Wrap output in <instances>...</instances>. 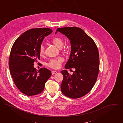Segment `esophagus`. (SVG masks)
I'll return each mask as SVG.
<instances>
[{
  "label": "esophagus",
  "mask_w": 123,
  "mask_h": 123,
  "mask_svg": "<svg viewBox=\"0 0 123 123\" xmlns=\"http://www.w3.org/2000/svg\"><path fill=\"white\" fill-rule=\"evenodd\" d=\"M57 72H56V71H51V74H57Z\"/></svg>",
  "instance_id": "obj_1"
}]
</instances>
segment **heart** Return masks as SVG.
<instances>
[{
	"instance_id": "obj_1",
	"label": "heart",
	"mask_w": 123,
	"mask_h": 123,
	"mask_svg": "<svg viewBox=\"0 0 123 123\" xmlns=\"http://www.w3.org/2000/svg\"><path fill=\"white\" fill-rule=\"evenodd\" d=\"M51 42L59 49L62 48L64 44L63 40L59 37H55L52 38ZM39 54L40 56H43L45 55V48L43 45L40 46L39 47ZM63 61V59L61 57L51 59L47 63L46 65L50 68L57 69L60 67L61 64Z\"/></svg>"
}]
</instances>
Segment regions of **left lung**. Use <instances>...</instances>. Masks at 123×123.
<instances>
[{
  "instance_id": "8db88e82",
  "label": "left lung",
  "mask_w": 123,
  "mask_h": 123,
  "mask_svg": "<svg viewBox=\"0 0 123 123\" xmlns=\"http://www.w3.org/2000/svg\"><path fill=\"white\" fill-rule=\"evenodd\" d=\"M57 31L71 41V52L65 68L75 69L72 75L66 70L61 72L64 77L62 92L73 99L82 97L92 90L97 80L100 63L98 48L93 40L80 28H57L55 33Z\"/></svg>"
}]
</instances>
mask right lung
Masks as SVG:
<instances>
[{"instance_id":"add662e5","label":"right lung","mask_w":123,"mask_h":123,"mask_svg":"<svg viewBox=\"0 0 123 123\" xmlns=\"http://www.w3.org/2000/svg\"><path fill=\"white\" fill-rule=\"evenodd\" d=\"M52 32L47 28L30 29L16 39L10 52L9 66L16 87L22 93L32 96L41 93L51 73L45 68L33 67L40 60L39 49L45 38Z\"/></svg>"}]
</instances>
